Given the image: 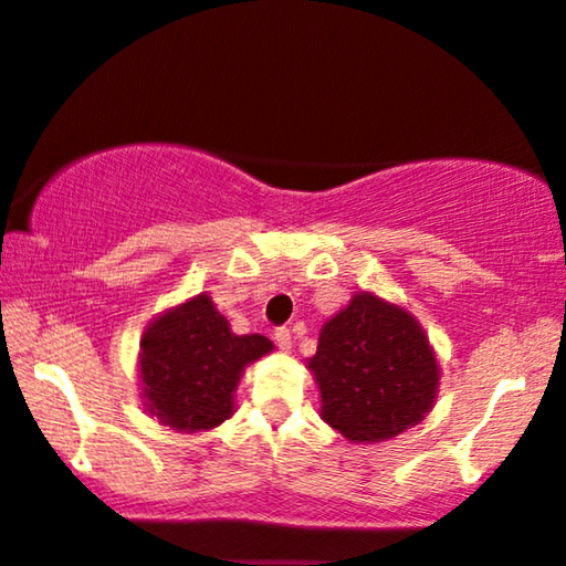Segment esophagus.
Segmentation results:
<instances>
[{
  "label": "esophagus",
  "instance_id": "1",
  "mask_svg": "<svg viewBox=\"0 0 566 566\" xmlns=\"http://www.w3.org/2000/svg\"><path fill=\"white\" fill-rule=\"evenodd\" d=\"M274 342H276V346H279V349H282V352H290V349H292V334H290V328H276Z\"/></svg>",
  "mask_w": 566,
  "mask_h": 566
}]
</instances>
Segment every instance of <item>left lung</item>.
Masks as SVG:
<instances>
[{
	"mask_svg": "<svg viewBox=\"0 0 566 566\" xmlns=\"http://www.w3.org/2000/svg\"><path fill=\"white\" fill-rule=\"evenodd\" d=\"M305 367L321 390V419L359 446L419 424L440 390V361L421 323L365 290L323 323Z\"/></svg>",
	"mask_w": 566,
	"mask_h": 566,
	"instance_id": "obj_1",
	"label": "left lung"
}]
</instances>
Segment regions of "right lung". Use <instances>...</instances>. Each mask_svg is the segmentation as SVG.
I'll use <instances>...</instances> for the list:
<instances>
[{
	"label": "right lung",
	"instance_id": "add662e5",
	"mask_svg": "<svg viewBox=\"0 0 566 566\" xmlns=\"http://www.w3.org/2000/svg\"><path fill=\"white\" fill-rule=\"evenodd\" d=\"M274 349L261 334H232L207 292L172 305L139 338L142 406L176 432H209L235 413L245 367Z\"/></svg>",
	"mask_w": 566,
	"mask_h": 566
}]
</instances>
